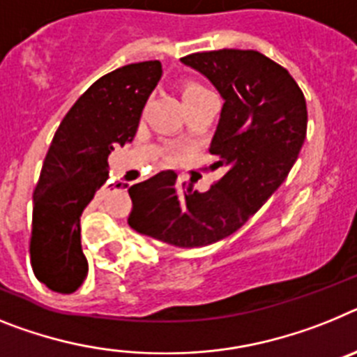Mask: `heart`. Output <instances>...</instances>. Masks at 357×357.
<instances>
[{"instance_id": "heart-1", "label": "heart", "mask_w": 357, "mask_h": 357, "mask_svg": "<svg viewBox=\"0 0 357 357\" xmlns=\"http://www.w3.org/2000/svg\"><path fill=\"white\" fill-rule=\"evenodd\" d=\"M203 93H210V91L199 84H188L187 88H185V91H183V98L197 97V95H203Z\"/></svg>"}]
</instances>
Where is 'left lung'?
Segmentation results:
<instances>
[{
    "mask_svg": "<svg viewBox=\"0 0 357 357\" xmlns=\"http://www.w3.org/2000/svg\"><path fill=\"white\" fill-rule=\"evenodd\" d=\"M225 104L210 153L225 174L208 192L163 172L132 185L129 226L176 248L230 237L286 181L307 131V105L286 68L255 50H215L181 59Z\"/></svg>",
    "mask_w": 357,
    "mask_h": 357,
    "instance_id": "1",
    "label": "left lung"
}]
</instances>
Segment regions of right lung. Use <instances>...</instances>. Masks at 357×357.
Instances as JSON below:
<instances>
[{
	"mask_svg": "<svg viewBox=\"0 0 357 357\" xmlns=\"http://www.w3.org/2000/svg\"><path fill=\"white\" fill-rule=\"evenodd\" d=\"M161 73L160 61H145L100 77L73 104L55 132L33 190L30 238L37 280L55 293H73L88 277L80 215L109 178L107 158L114 145L123 147L135 138Z\"/></svg>",
	"mask_w": 357,
	"mask_h": 357,
	"instance_id": "right-lung-1",
	"label": "right lung"
}]
</instances>
